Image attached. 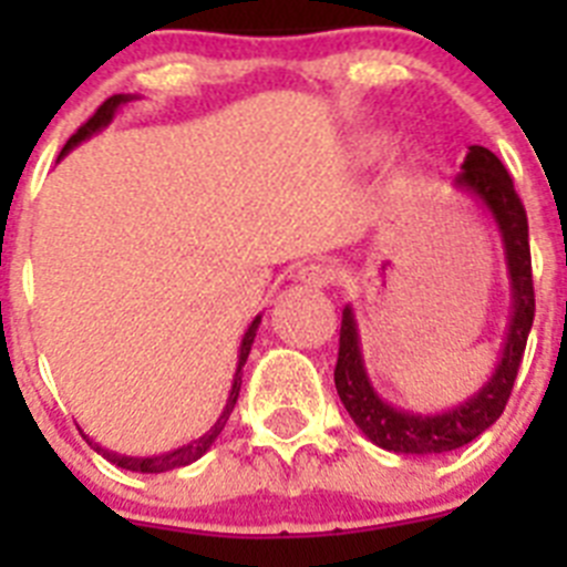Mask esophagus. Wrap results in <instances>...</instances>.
<instances>
[{
    "mask_svg": "<svg viewBox=\"0 0 567 567\" xmlns=\"http://www.w3.org/2000/svg\"><path fill=\"white\" fill-rule=\"evenodd\" d=\"M298 280L300 284H307V287H329L334 280V269L323 260H315V264H307V267L298 269Z\"/></svg>",
    "mask_w": 567,
    "mask_h": 567,
    "instance_id": "obj_1",
    "label": "esophagus"
}]
</instances>
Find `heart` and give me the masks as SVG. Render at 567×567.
I'll return each mask as SVG.
<instances>
[{
    "label": "heart",
    "instance_id": "obj_1",
    "mask_svg": "<svg viewBox=\"0 0 567 567\" xmlns=\"http://www.w3.org/2000/svg\"><path fill=\"white\" fill-rule=\"evenodd\" d=\"M383 147H385V138H380V135H369V138L363 142V147H360V153H363V158H374Z\"/></svg>",
    "mask_w": 567,
    "mask_h": 567
}]
</instances>
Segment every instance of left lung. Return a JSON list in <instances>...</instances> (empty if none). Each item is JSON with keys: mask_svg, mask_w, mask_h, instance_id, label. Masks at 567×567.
I'll return each mask as SVG.
<instances>
[{"mask_svg": "<svg viewBox=\"0 0 567 567\" xmlns=\"http://www.w3.org/2000/svg\"><path fill=\"white\" fill-rule=\"evenodd\" d=\"M454 187L477 198L494 218L503 238L505 267H508L511 312L508 332L503 340L497 369L491 372L480 392L471 394L465 403L454 405L449 412L420 414L405 412L398 405L385 403L374 392L360 349L358 320L352 307L343 309L340 320V349L334 365V389L340 403L346 405L349 417L360 432L374 445L394 454H445L463 449L471 440H477L485 429L497 423L505 403L511 398L519 363H523L525 343H528L530 323H534V280H530V247H528V218L519 202L511 175L503 162L491 150L468 147L463 162V173H457Z\"/></svg>", "mask_w": 567, "mask_h": 567, "instance_id": "obj_1", "label": "left lung"}]
</instances>
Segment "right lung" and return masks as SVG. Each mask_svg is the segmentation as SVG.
<instances>
[{"instance_id":"obj_1","label":"right lung","mask_w":567,"mask_h":567,"mask_svg":"<svg viewBox=\"0 0 567 567\" xmlns=\"http://www.w3.org/2000/svg\"><path fill=\"white\" fill-rule=\"evenodd\" d=\"M135 96H130V93H118V96H110L107 102L102 104V107L96 110V113L90 115L87 122L82 124V127L76 130V133L70 135V142L62 147V155L70 153L73 147H79L82 142H87L90 135H96L99 130L107 127L110 122L115 118V113H118V107L127 102H133ZM258 323H260V315H255V320L249 323V329L244 332V340H240V349H238V369H235V378H233V389H229V398H227V405H224L221 417L215 420V425L209 429L204 437L198 440H189L187 445H182V449H173V452H164V454H153V457H127V454H115L110 452V449H104L102 443H93V440L87 437V434H82L84 440H87L93 449H96L102 457H107L110 463L118 465V468H127V471H142V474H164V471H173V468H182V465H189L195 463L198 457H204V454L209 452V445L218 440V434L224 432V425H227L229 414H233L235 403H238V392H240V369H244V363H247L249 358V349H252V340H255V332H258Z\"/></svg>"}]
</instances>
